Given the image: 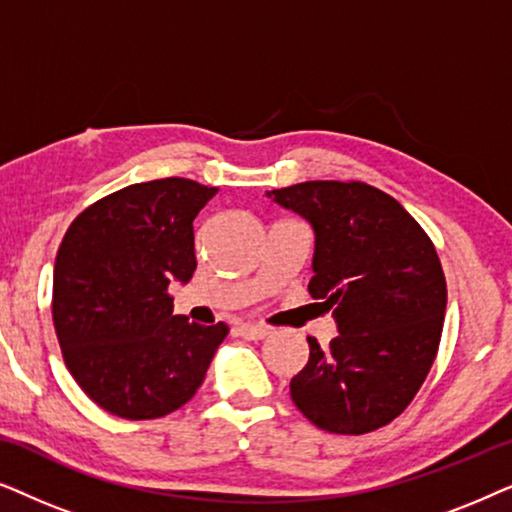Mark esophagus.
<instances>
[{"label":"esophagus","mask_w":512,"mask_h":512,"mask_svg":"<svg viewBox=\"0 0 512 512\" xmlns=\"http://www.w3.org/2000/svg\"><path fill=\"white\" fill-rule=\"evenodd\" d=\"M240 335L247 340H263L265 335H270V328L261 326V324H242Z\"/></svg>","instance_id":"obj_1"}]
</instances>
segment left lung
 <instances>
[{
	"label": "left lung",
	"mask_w": 512,
	"mask_h": 512,
	"mask_svg": "<svg viewBox=\"0 0 512 512\" xmlns=\"http://www.w3.org/2000/svg\"><path fill=\"white\" fill-rule=\"evenodd\" d=\"M312 226L307 291L333 310L338 338H307L291 380L319 429L359 436L389 424L422 387L443 333L447 286L436 247L401 202L361 181H305L265 193Z\"/></svg>",
	"instance_id": "1"
}]
</instances>
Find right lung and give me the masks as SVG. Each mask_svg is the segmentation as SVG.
I'll use <instances>...</instances> for the list:
<instances>
[{"instance_id":"right-lung-1","label":"right lung","mask_w":512,"mask_h":512,"mask_svg":"<svg viewBox=\"0 0 512 512\" xmlns=\"http://www.w3.org/2000/svg\"><path fill=\"white\" fill-rule=\"evenodd\" d=\"M219 188L170 177L132 184L76 216L53 268V324L69 373L123 419L179 410L228 326L172 314L170 282L195 272L193 221Z\"/></svg>"}]
</instances>
